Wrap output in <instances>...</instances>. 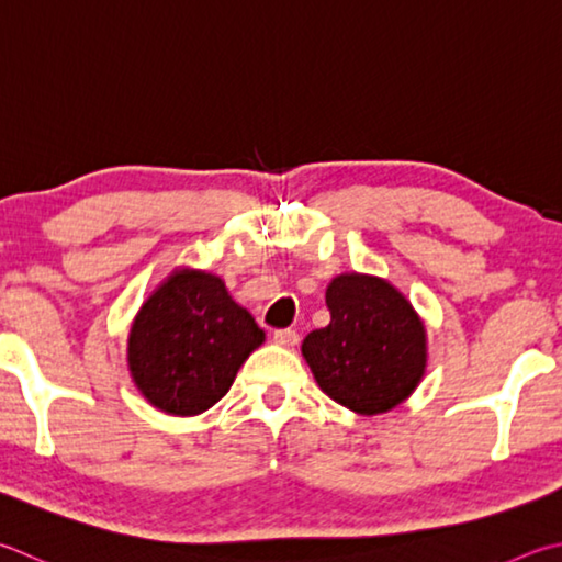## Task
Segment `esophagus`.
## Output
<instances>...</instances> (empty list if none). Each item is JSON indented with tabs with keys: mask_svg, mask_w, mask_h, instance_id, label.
<instances>
[{
	"mask_svg": "<svg viewBox=\"0 0 562 562\" xmlns=\"http://www.w3.org/2000/svg\"><path fill=\"white\" fill-rule=\"evenodd\" d=\"M272 339H274V344L284 346V349H292V346L300 341V334L294 329H278V331H274Z\"/></svg>",
	"mask_w": 562,
	"mask_h": 562,
	"instance_id": "esophagus-1",
	"label": "esophagus"
}]
</instances>
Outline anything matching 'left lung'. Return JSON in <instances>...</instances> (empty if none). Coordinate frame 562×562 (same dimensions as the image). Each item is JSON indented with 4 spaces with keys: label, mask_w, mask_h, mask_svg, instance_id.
Instances as JSON below:
<instances>
[{
    "label": "left lung",
    "mask_w": 562,
    "mask_h": 562,
    "mask_svg": "<svg viewBox=\"0 0 562 562\" xmlns=\"http://www.w3.org/2000/svg\"><path fill=\"white\" fill-rule=\"evenodd\" d=\"M331 322L302 341L322 391L359 415L393 411L427 366L425 324L391 282L344 272L326 288Z\"/></svg>",
    "instance_id": "obj_1"
}]
</instances>
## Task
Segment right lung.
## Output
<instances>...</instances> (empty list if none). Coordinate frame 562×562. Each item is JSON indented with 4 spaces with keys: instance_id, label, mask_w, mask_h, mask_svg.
I'll return each instance as SVG.
<instances>
[{
    "instance_id": "right-lung-1",
    "label": "right lung",
    "mask_w": 562,
    "mask_h": 562,
    "mask_svg": "<svg viewBox=\"0 0 562 562\" xmlns=\"http://www.w3.org/2000/svg\"><path fill=\"white\" fill-rule=\"evenodd\" d=\"M265 341L221 278L177 270L149 294L132 322L127 366L139 393L167 415L216 405L248 356Z\"/></svg>"
}]
</instances>
